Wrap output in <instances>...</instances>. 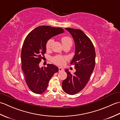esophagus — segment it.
Returning a JSON list of instances; mask_svg holds the SVG:
<instances>
[{"label": "esophagus", "mask_w": 120, "mask_h": 120, "mask_svg": "<svg viewBox=\"0 0 120 120\" xmlns=\"http://www.w3.org/2000/svg\"><path fill=\"white\" fill-rule=\"evenodd\" d=\"M64 71V69H63V68H59V72H61V71Z\"/></svg>", "instance_id": "34e87169"}]
</instances>
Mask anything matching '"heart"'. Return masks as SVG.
I'll return each instance as SVG.
<instances>
[{
	"label": "heart",
	"mask_w": 120,
	"mask_h": 120,
	"mask_svg": "<svg viewBox=\"0 0 120 120\" xmlns=\"http://www.w3.org/2000/svg\"><path fill=\"white\" fill-rule=\"evenodd\" d=\"M61 41L63 45L65 44H67V43H72V39H71L70 37L67 36L62 37ZM53 42V40L52 39H50L47 41L46 44V49H49L51 46H52ZM68 57H65V56H61L59 55L55 56L52 58V60L53 63H55L56 64L61 66L64 65L65 64V63L66 61L68 60Z\"/></svg>",
	"instance_id": "b5f03b06"
}]
</instances>
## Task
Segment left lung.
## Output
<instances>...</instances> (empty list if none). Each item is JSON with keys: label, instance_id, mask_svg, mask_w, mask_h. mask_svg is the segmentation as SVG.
<instances>
[{"label": "left lung", "instance_id": "left-lung-1", "mask_svg": "<svg viewBox=\"0 0 120 120\" xmlns=\"http://www.w3.org/2000/svg\"><path fill=\"white\" fill-rule=\"evenodd\" d=\"M74 40L75 54L71 64L75 65L76 72L71 74L65 70L67 78L63 81L62 88L65 93L74 95L85 87L95 64V50L89 38L82 30L71 28H65Z\"/></svg>", "mask_w": 120, "mask_h": 120}]
</instances>
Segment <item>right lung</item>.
Masks as SVG:
<instances>
[{
	"label": "right lung",
	"mask_w": 120,
	"mask_h": 120,
	"mask_svg": "<svg viewBox=\"0 0 120 120\" xmlns=\"http://www.w3.org/2000/svg\"><path fill=\"white\" fill-rule=\"evenodd\" d=\"M63 32L61 28L41 26L32 30L25 39L21 52L22 69L28 86L35 94L44 92L51 78L59 71L58 67L52 64L41 68L39 63L46 52L47 41Z\"/></svg>",
	"instance_id": "1"
}]
</instances>
